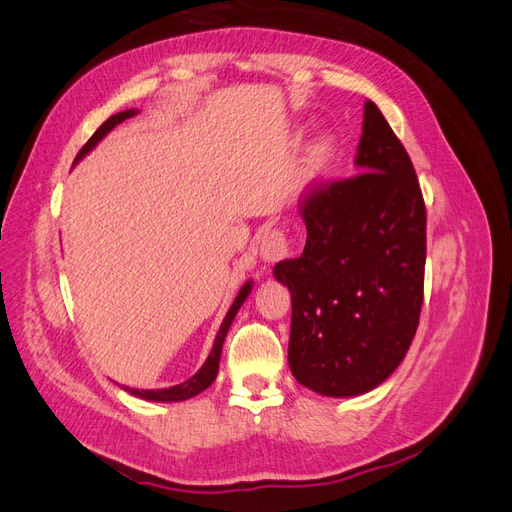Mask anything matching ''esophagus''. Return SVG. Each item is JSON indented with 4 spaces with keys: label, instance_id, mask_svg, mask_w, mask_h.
I'll return each instance as SVG.
<instances>
[{
    "label": "esophagus",
    "instance_id": "esophagus-1",
    "mask_svg": "<svg viewBox=\"0 0 512 512\" xmlns=\"http://www.w3.org/2000/svg\"><path fill=\"white\" fill-rule=\"evenodd\" d=\"M260 256L267 262H280L290 256V243L286 232L280 228H271L260 239Z\"/></svg>",
    "mask_w": 512,
    "mask_h": 512
}]
</instances>
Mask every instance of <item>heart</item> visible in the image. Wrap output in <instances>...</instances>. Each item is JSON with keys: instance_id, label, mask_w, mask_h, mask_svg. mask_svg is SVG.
<instances>
[{"instance_id": "obj_1", "label": "heart", "mask_w": 512, "mask_h": 512, "mask_svg": "<svg viewBox=\"0 0 512 512\" xmlns=\"http://www.w3.org/2000/svg\"><path fill=\"white\" fill-rule=\"evenodd\" d=\"M335 143L331 138H320L307 151V160H305V181H314L316 177H320L322 173H327L331 168L333 160H335Z\"/></svg>"}]
</instances>
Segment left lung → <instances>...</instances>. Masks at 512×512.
Listing matches in <instances>:
<instances>
[{
  "label": "left lung",
  "instance_id": "left-lung-1",
  "mask_svg": "<svg viewBox=\"0 0 512 512\" xmlns=\"http://www.w3.org/2000/svg\"><path fill=\"white\" fill-rule=\"evenodd\" d=\"M356 166L363 173L309 185L299 203L305 250L273 269L292 292V376L329 397L361 395L389 378L423 305V192L406 147L369 100Z\"/></svg>",
  "mask_w": 512,
  "mask_h": 512
}]
</instances>
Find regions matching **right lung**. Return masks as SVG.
<instances>
[{
    "instance_id": "add662e5",
    "label": "right lung",
    "mask_w": 512,
    "mask_h": 512,
    "mask_svg": "<svg viewBox=\"0 0 512 512\" xmlns=\"http://www.w3.org/2000/svg\"><path fill=\"white\" fill-rule=\"evenodd\" d=\"M132 115H134V111H123V113H117V115H113V117H108V119L102 123V126L94 132V136H91L89 141L83 145V149L79 151V156H76V160L83 158L85 153H87L91 147H94L106 132H111V130L117 126V123H121L123 119H128V117H132ZM250 288H252V284H245V286L241 288V292L237 294L235 303H232V307L228 309V314H226V318H224V322H222V327H220V331H218V337H215V344H213V350H211V354H209V359L205 361V365H203V367L198 369V374H196V376H192L190 380H185L183 384L170 386V389L138 391V389H128V386H126V391H130L134 397L151 399V401H183V399H190V397L198 395L200 391H205L207 386H211V382L215 380V376H218V367H220V354H222L224 337H226V333H228V329H230L232 318L237 316L239 307L243 305V301H245L247 294H250Z\"/></svg>"
}]
</instances>
